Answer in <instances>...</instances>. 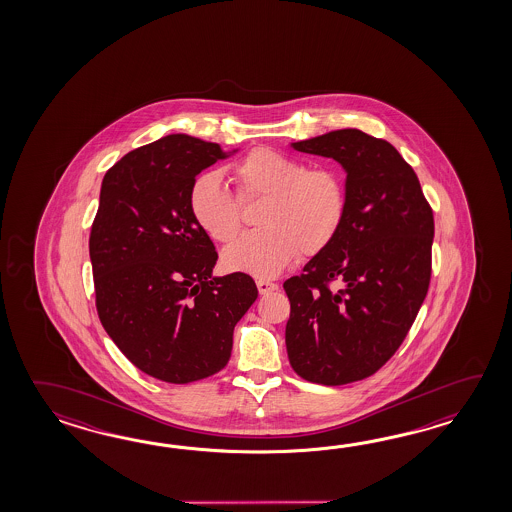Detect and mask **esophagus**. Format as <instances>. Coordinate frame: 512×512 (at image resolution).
Segmentation results:
<instances>
[{
    "label": "esophagus",
    "mask_w": 512,
    "mask_h": 512,
    "mask_svg": "<svg viewBox=\"0 0 512 512\" xmlns=\"http://www.w3.org/2000/svg\"><path fill=\"white\" fill-rule=\"evenodd\" d=\"M256 285H258V291H260V294H269L278 289V285H276V283L269 282V280H258Z\"/></svg>",
    "instance_id": "esophagus-1"
}]
</instances>
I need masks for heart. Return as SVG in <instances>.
<instances>
[{
  "mask_svg": "<svg viewBox=\"0 0 512 512\" xmlns=\"http://www.w3.org/2000/svg\"><path fill=\"white\" fill-rule=\"evenodd\" d=\"M236 197L218 174L197 175L188 208L199 230L229 243L241 230V206L265 199L258 225L223 252V265L256 278H272L298 258L326 251L348 214V188L335 168H305L291 155L254 148L230 168Z\"/></svg>",
  "mask_w": 512,
  "mask_h": 512,
  "instance_id": "1",
  "label": "heart"
}]
</instances>
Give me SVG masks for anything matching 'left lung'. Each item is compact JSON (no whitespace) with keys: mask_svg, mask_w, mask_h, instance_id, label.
Here are the masks:
<instances>
[{"mask_svg":"<svg viewBox=\"0 0 512 512\" xmlns=\"http://www.w3.org/2000/svg\"><path fill=\"white\" fill-rule=\"evenodd\" d=\"M291 146L342 164L348 214L326 251L283 283L289 362L316 384L362 381L392 359L425 302L434 214L414 168L388 141L348 128Z\"/></svg>","mask_w":512,"mask_h":512,"instance_id":"8db88e82","label":"left lung"}]
</instances>
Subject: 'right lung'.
<instances>
[{"label":"right lung","mask_w":512,"mask_h":512,"mask_svg":"<svg viewBox=\"0 0 512 512\" xmlns=\"http://www.w3.org/2000/svg\"><path fill=\"white\" fill-rule=\"evenodd\" d=\"M234 152L175 133L126 153L102 179L89 236L98 318L159 381L223 370L234 326L258 298L249 274L212 276L218 252L188 208L196 175Z\"/></svg>","instance_id":"obj_1"}]
</instances>
